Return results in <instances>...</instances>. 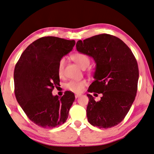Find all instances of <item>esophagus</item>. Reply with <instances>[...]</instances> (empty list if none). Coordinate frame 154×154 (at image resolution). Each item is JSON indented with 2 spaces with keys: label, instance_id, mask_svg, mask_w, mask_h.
I'll use <instances>...</instances> for the list:
<instances>
[{
  "label": "esophagus",
  "instance_id": "34e87169",
  "mask_svg": "<svg viewBox=\"0 0 154 154\" xmlns=\"http://www.w3.org/2000/svg\"><path fill=\"white\" fill-rule=\"evenodd\" d=\"M80 95H80V94H75V98H78V97H79L80 96Z\"/></svg>",
  "mask_w": 154,
  "mask_h": 154
}]
</instances>
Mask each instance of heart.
I'll return each instance as SVG.
<instances>
[{"instance_id":"1","label":"heart","mask_w":154,"mask_h":154,"mask_svg":"<svg viewBox=\"0 0 154 154\" xmlns=\"http://www.w3.org/2000/svg\"><path fill=\"white\" fill-rule=\"evenodd\" d=\"M72 59L82 69H86L89 66L91 63V59L88 55L84 53H80L77 52L72 56ZM65 65V59L61 58L60 59L59 63H58V74L59 76H62L63 74L64 68ZM86 81L85 80H71L68 82L65 85V88L67 90L71 91L80 93L83 90V88L86 85Z\"/></svg>"}]
</instances>
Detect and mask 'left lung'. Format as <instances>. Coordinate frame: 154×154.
<instances>
[{
    "mask_svg": "<svg viewBox=\"0 0 154 154\" xmlns=\"http://www.w3.org/2000/svg\"><path fill=\"white\" fill-rule=\"evenodd\" d=\"M76 49L96 63L95 80L88 92L102 94L97 102L87 94L88 121L100 128L114 127L123 120L135 100L139 76L136 58L122 40L108 34L79 40Z\"/></svg>",
    "mask_w": 154,
    "mask_h": 154,
    "instance_id": "1",
    "label": "left lung"
}]
</instances>
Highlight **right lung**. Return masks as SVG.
<instances>
[{"mask_svg":"<svg viewBox=\"0 0 154 154\" xmlns=\"http://www.w3.org/2000/svg\"><path fill=\"white\" fill-rule=\"evenodd\" d=\"M75 44L57 37H41L25 49L15 67L16 100L29 119L40 127L59 126L67 119L74 93L65 91L59 97L52 92L60 82L58 63Z\"/></svg>","mask_w":154,"mask_h":154,"instance_id":"1","label":"right lung"}]
</instances>
